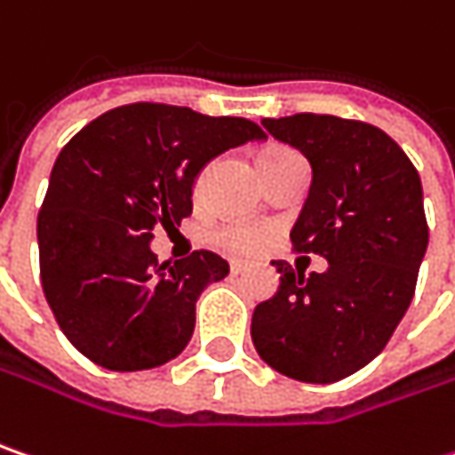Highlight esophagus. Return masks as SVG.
I'll return each instance as SVG.
<instances>
[{
    "label": "esophagus",
    "mask_w": 455,
    "mask_h": 455,
    "mask_svg": "<svg viewBox=\"0 0 455 455\" xmlns=\"http://www.w3.org/2000/svg\"><path fill=\"white\" fill-rule=\"evenodd\" d=\"M247 270H250V265H247V262H239V259H236V262H231V275H244Z\"/></svg>",
    "instance_id": "1"
}]
</instances>
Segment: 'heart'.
Returning a JSON list of instances; mask_svg holds the SVG:
<instances>
[{
	"label": "heart",
	"mask_w": 455,
	"mask_h": 455,
	"mask_svg": "<svg viewBox=\"0 0 455 455\" xmlns=\"http://www.w3.org/2000/svg\"><path fill=\"white\" fill-rule=\"evenodd\" d=\"M285 154H293V151L285 147L265 148V151L259 154V164H262V162H270V159H278V156H285ZM213 239H216L219 247H224L228 252L257 254L267 247L270 234H267V228L259 227H224L216 231Z\"/></svg>",
	"instance_id": "1"
}]
</instances>
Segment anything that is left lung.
Returning <instances> with one entry per match:
<instances>
[{"label":"left lung","instance_id":"obj_1","mask_svg":"<svg viewBox=\"0 0 455 455\" xmlns=\"http://www.w3.org/2000/svg\"><path fill=\"white\" fill-rule=\"evenodd\" d=\"M262 125L311 164L291 244L322 254L327 270L307 278L273 259L281 288L254 308V350L288 379L332 384L373 361L410 308L427 250L422 182L371 123L299 113Z\"/></svg>","mask_w":455,"mask_h":455}]
</instances>
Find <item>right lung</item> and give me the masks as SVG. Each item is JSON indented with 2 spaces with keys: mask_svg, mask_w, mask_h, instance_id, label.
I'll return each instance as SVG.
<instances>
[{
  "mask_svg": "<svg viewBox=\"0 0 455 455\" xmlns=\"http://www.w3.org/2000/svg\"><path fill=\"white\" fill-rule=\"evenodd\" d=\"M267 139L247 118L133 102L87 123L61 148L38 213L45 301L68 342L108 371L177 358L193 337L196 301L228 275L198 250L159 262L154 228L193 213V182L228 148Z\"/></svg>",
  "mask_w": 455,
  "mask_h": 455,
  "instance_id": "right-lung-1",
  "label": "right lung"
}]
</instances>
